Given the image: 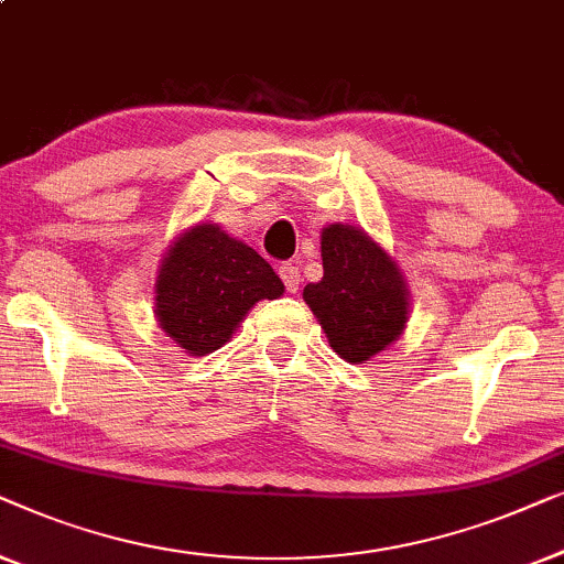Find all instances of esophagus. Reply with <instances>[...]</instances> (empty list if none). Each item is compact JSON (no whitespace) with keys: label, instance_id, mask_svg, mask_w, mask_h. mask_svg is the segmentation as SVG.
Wrapping results in <instances>:
<instances>
[{"label":"esophagus","instance_id":"1","mask_svg":"<svg viewBox=\"0 0 564 564\" xmlns=\"http://www.w3.org/2000/svg\"><path fill=\"white\" fill-rule=\"evenodd\" d=\"M279 275H281V281L285 283V291H289V293H296V291H299L301 273H299V268H296V265L283 263V265L279 268Z\"/></svg>","mask_w":564,"mask_h":564}]
</instances>
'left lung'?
Instances as JSON below:
<instances>
[{
    "label": "left lung",
    "mask_w": 564,
    "mask_h": 564,
    "mask_svg": "<svg viewBox=\"0 0 564 564\" xmlns=\"http://www.w3.org/2000/svg\"><path fill=\"white\" fill-rule=\"evenodd\" d=\"M319 283L304 301L319 319L332 350L360 365L401 337L409 319V289L391 256L358 227L322 229Z\"/></svg>",
    "instance_id": "1"
}]
</instances>
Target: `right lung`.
Wrapping results in <instances>:
<instances>
[{
  "label": "right lung",
  "instance_id": "obj_1",
  "mask_svg": "<svg viewBox=\"0 0 564 564\" xmlns=\"http://www.w3.org/2000/svg\"><path fill=\"white\" fill-rule=\"evenodd\" d=\"M283 283L268 260L217 225H196L176 237L155 281L161 329L192 355L229 343L258 301L279 299Z\"/></svg>",
  "mask_w": 564,
  "mask_h": 564
}]
</instances>
